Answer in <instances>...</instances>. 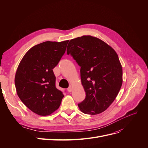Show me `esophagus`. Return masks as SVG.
<instances>
[{
	"instance_id": "1",
	"label": "esophagus",
	"mask_w": 148,
	"mask_h": 148,
	"mask_svg": "<svg viewBox=\"0 0 148 148\" xmlns=\"http://www.w3.org/2000/svg\"><path fill=\"white\" fill-rule=\"evenodd\" d=\"M73 90V87L71 86H70L68 88V91L69 92H71Z\"/></svg>"
}]
</instances>
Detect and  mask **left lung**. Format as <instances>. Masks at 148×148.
Segmentation results:
<instances>
[{
	"label": "left lung",
	"instance_id": "1",
	"mask_svg": "<svg viewBox=\"0 0 148 148\" xmlns=\"http://www.w3.org/2000/svg\"><path fill=\"white\" fill-rule=\"evenodd\" d=\"M66 51L81 67L86 98L78 104L79 109L93 115L104 112L114 101L122 84V67L117 53L110 45L90 35L72 39Z\"/></svg>",
	"mask_w": 148,
	"mask_h": 148
}]
</instances>
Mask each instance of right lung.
I'll use <instances>...</instances> for the list:
<instances>
[{"instance_id":"obj_1","label":"right lung","mask_w":148,"mask_h":148,"mask_svg":"<svg viewBox=\"0 0 148 148\" xmlns=\"http://www.w3.org/2000/svg\"><path fill=\"white\" fill-rule=\"evenodd\" d=\"M68 41L37 44L26 52L18 66L14 80L17 94L23 104L38 115L55 112L64 97L56 88L53 69L65 53Z\"/></svg>"}]
</instances>
